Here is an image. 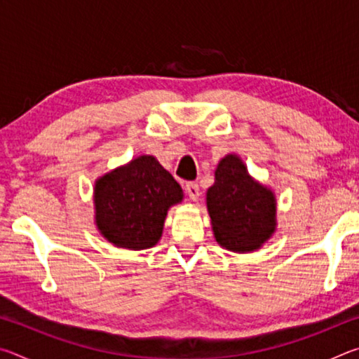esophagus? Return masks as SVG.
<instances>
[{
	"mask_svg": "<svg viewBox=\"0 0 359 359\" xmlns=\"http://www.w3.org/2000/svg\"><path fill=\"white\" fill-rule=\"evenodd\" d=\"M185 190H187L188 196H190V199H193V201H196V199L199 198V187H198V184H194V182H187Z\"/></svg>",
	"mask_w": 359,
	"mask_h": 359,
	"instance_id": "34e87169",
	"label": "esophagus"
}]
</instances>
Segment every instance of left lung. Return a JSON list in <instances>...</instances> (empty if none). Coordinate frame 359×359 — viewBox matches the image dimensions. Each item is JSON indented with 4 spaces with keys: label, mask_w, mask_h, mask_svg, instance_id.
<instances>
[{
    "label": "left lung",
    "mask_w": 359,
    "mask_h": 359,
    "mask_svg": "<svg viewBox=\"0 0 359 359\" xmlns=\"http://www.w3.org/2000/svg\"><path fill=\"white\" fill-rule=\"evenodd\" d=\"M208 209L215 239L233 252L259 248L276 229L274 193L255 182L239 156L228 155L208 190Z\"/></svg>",
    "instance_id": "1"
}]
</instances>
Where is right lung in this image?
I'll list each match as a JSON object with an SVG mask.
<instances>
[{"label":"right lung","mask_w":359,"mask_h":359,"mask_svg":"<svg viewBox=\"0 0 359 359\" xmlns=\"http://www.w3.org/2000/svg\"><path fill=\"white\" fill-rule=\"evenodd\" d=\"M182 198L180 185L154 156H139L96 182V226L114 245L150 248L161 238L168 209Z\"/></svg>","instance_id":"add662e5"}]
</instances>
